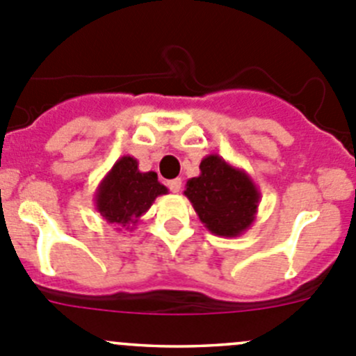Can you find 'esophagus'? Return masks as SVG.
<instances>
[{
    "instance_id": "34e87169",
    "label": "esophagus",
    "mask_w": 356,
    "mask_h": 356,
    "mask_svg": "<svg viewBox=\"0 0 356 356\" xmlns=\"http://www.w3.org/2000/svg\"><path fill=\"white\" fill-rule=\"evenodd\" d=\"M181 188H182L181 179H174V181L168 182V189H170L172 193H179V191H181Z\"/></svg>"
}]
</instances>
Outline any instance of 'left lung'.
Returning <instances> with one entry per match:
<instances>
[{
	"mask_svg": "<svg viewBox=\"0 0 356 356\" xmlns=\"http://www.w3.org/2000/svg\"><path fill=\"white\" fill-rule=\"evenodd\" d=\"M184 195L201 224L220 238H238L248 231L260 203V191L246 170L215 153L201 160L200 175L186 182Z\"/></svg>",
	"mask_w": 356,
	"mask_h": 356,
	"instance_id": "1",
	"label": "left lung"
}]
</instances>
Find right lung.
<instances>
[{
    "mask_svg": "<svg viewBox=\"0 0 356 356\" xmlns=\"http://www.w3.org/2000/svg\"><path fill=\"white\" fill-rule=\"evenodd\" d=\"M168 189L158 182L155 172H141L134 156L118 158L95 193L96 211L108 224L134 229L158 196Z\"/></svg>",
    "mask_w": 356,
    "mask_h": 356,
    "instance_id": "right-lung-1",
    "label": "right lung"
}]
</instances>
